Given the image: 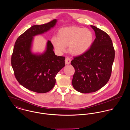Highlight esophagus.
Returning a JSON list of instances; mask_svg holds the SVG:
<instances>
[{
  "label": "esophagus",
  "instance_id": "esophagus-1",
  "mask_svg": "<svg viewBox=\"0 0 130 130\" xmlns=\"http://www.w3.org/2000/svg\"><path fill=\"white\" fill-rule=\"evenodd\" d=\"M70 62H71V59L69 57H66L65 59V63H66V64L68 65L70 63Z\"/></svg>",
  "mask_w": 130,
  "mask_h": 130
}]
</instances>
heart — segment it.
<instances>
[{
	"instance_id": "1",
	"label": "heart",
	"mask_w": 130,
	"mask_h": 130,
	"mask_svg": "<svg viewBox=\"0 0 130 130\" xmlns=\"http://www.w3.org/2000/svg\"><path fill=\"white\" fill-rule=\"evenodd\" d=\"M93 34L90 29L77 27H64L60 29L58 37H53L51 42L58 53L66 50L68 46L69 52L79 56L85 53L93 42Z\"/></svg>"
}]
</instances>
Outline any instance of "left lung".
I'll list each match as a JSON object with an SVG mask.
<instances>
[{
    "mask_svg": "<svg viewBox=\"0 0 130 130\" xmlns=\"http://www.w3.org/2000/svg\"><path fill=\"white\" fill-rule=\"evenodd\" d=\"M96 38L85 53L75 57L71 64L75 69L72 85L82 93H92L104 86L111 77L115 50L109 35L91 25Z\"/></svg>",
    "mask_w": 130,
    "mask_h": 130,
    "instance_id": "1",
    "label": "left lung"
}]
</instances>
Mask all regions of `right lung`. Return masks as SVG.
<instances>
[{
	"label": "right lung",
	"instance_id": "1",
	"mask_svg": "<svg viewBox=\"0 0 130 130\" xmlns=\"http://www.w3.org/2000/svg\"><path fill=\"white\" fill-rule=\"evenodd\" d=\"M56 19L42 25L31 26L18 37L11 56L15 77L20 85L33 92L50 91L56 83L55 77L65 65V57L55 55L51 41L41 54L31 52L33 37L47 32L55 25Z\"/></svg>",
	"mask_w": 130,
	"mask_h": 130
}]
</instances>
